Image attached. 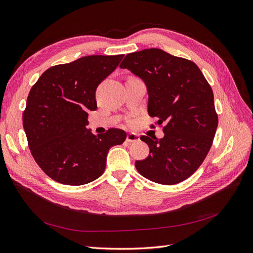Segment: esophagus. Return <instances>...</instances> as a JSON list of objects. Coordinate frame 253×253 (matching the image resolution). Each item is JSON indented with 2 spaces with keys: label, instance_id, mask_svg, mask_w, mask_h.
I'll return each instance as SVG.
<instances>
[{
  "label": "esophagus",
  "instance_id": "1",
  "mask_svg": "<svg viewBox=\"0 0 253 253\" xmlns=\"http://www.w3.org/2000/svg\"><path fill=\"white\" fill-rule=\"evenodd\" d=\"M126 141L127 142H136L139 141V136L135 133H128L126 135Z\"/></svg>",
  "mask_w": 253,
  "mask_h": 253
}]
</instances>
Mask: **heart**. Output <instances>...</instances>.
<instances>
[{"label": "heart", "instance_id": "heart-1", "mask_svg": "<svg viewBox=\"0 0 253 253\" xmlns=\"http://www.w3.org/2000/svg\"><path fill=\"white\" fill-rule=\"evenodd\" d=\"M128 122H129V124H132V122H133V119H129V120H128Z\"/></svg>", "mask_w": 253, "mask_h": 253}]
</instances>
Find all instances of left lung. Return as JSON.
<instances>
[{
    "label": "left lung",
    "mask_w": 253,
    "mask_h": 253,
    "mask_svg": "<svg viewBox=\"0 0 253 253\" xmlns=\"http://www.w3.org/2000/svg\"><path fill=\"white\" fill-rule=\"evenodd\" d=\"M141 79L148 91V114L156 117L164 137L141 136L149 156L135 167L146 179L173 185L200 167L213 143L218 117L214 94L198 66L161 49L129 53L120 64Z\"/></svg>",
    "instance_id": "8db88e82"
}]
</instances>
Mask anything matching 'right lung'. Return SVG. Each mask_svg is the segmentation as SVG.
<instances>
[{
	"label": "right lung",
	"instance_id": "add662e5",
	"mask_svg": "<svg viewBox=\"0 0 253 253\" xmlns=\"http://www.w3.org/2000/svg\"><path fill=\"white\" fill-rule=\"evenodd\" d=\"M124 55H90L45 70L32 87L23 127L34 160L51 179L84 185L104 172L106 155L126 133L110 128L92 134L88 112L97 110L95 90Z\"/></svg>",
	"mask_w": 253,
	"mask_h": 253
}]
</instances>
